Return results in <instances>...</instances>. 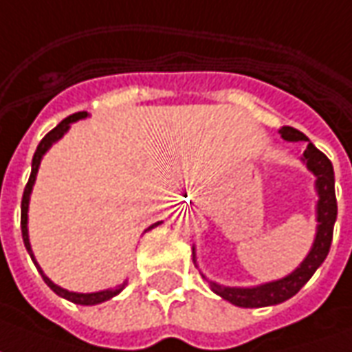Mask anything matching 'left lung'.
Listing matches in <instances>:
<instances>
[{
    "label": "left lung",
    "instance_id": "1",
    "mask_svg": "<svg viewBox=\"0 0 352 352\" xmlns=\"http://www.w3.org/2000/svg\"><path fill=\"white\" fill-rule=\"evenodd\" d=\"M278 133L286 141H309L296 127L284 125L280 127ZM303 160L307 168L316 175V188H318V230L314 240L313 250L307 255V259L301 263V267L296 269L289 276L270 284H263L257 287H225L215 282H210L211 289L238 307H267V305H278L294 297L301 287L309 282L316 269L320 267L330 252L331 238H333V225L338 219V200H336V175L333 166L328 156L320 152L313 142H309L307 151L303 152Z\"/></svg>",
    "mask_w": 352,
    "mask_h": 352
}]
</instances>
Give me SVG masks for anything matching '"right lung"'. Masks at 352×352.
I'll list each match as a JSON object with an SVG mask.
<instances>
[{
	"label": "right lung",
	"instance_id": "obj_1",
	"mask_svg": "<svg viewBox=\"0 0 352 352\" xmlns=\"http://www.w3.org/2000/svg\"><path fill=\"white\" fill-rule=\"evenodd\" d=\"M87 114L85 112H78V114H72V116L65 118L60 124L56 125L55 129H51L41 141H39L38 148H36V154H34V158H32V173H30V179H28V183L24 186V194H22V204H21V228H22V240H24V245H26V250L30 253V257L34 259V255H32V250H30V240H28V228H26V221H28V200H30V192H32V186H34V181H36V173H38V168H39V162H41V156L47 152V148L56 141V139H60L63 135L66 133V129H68V125L76 122V120H80V118H85ZM158 225V223H156ZM156 225H152L148 228H154ZM146 228V230H148ZM36 263V261H34ZM38 265V263H36ZM38 270L41 272V269L38 267ZM41 278L45 280V284H47L53 292H55L56 296L65 297L68 301H72V303H78V305H97V303H102V301H107L110 297L118 296L122 289L125 287V284L122 286L114 287V289H107V292H97V294H74V292H68V289H63V287H58L56 284H53L51 280L41 272Z\"/></svg>",
	"mask_w": 352,
	"mask_h": 352
}]
</instances>
